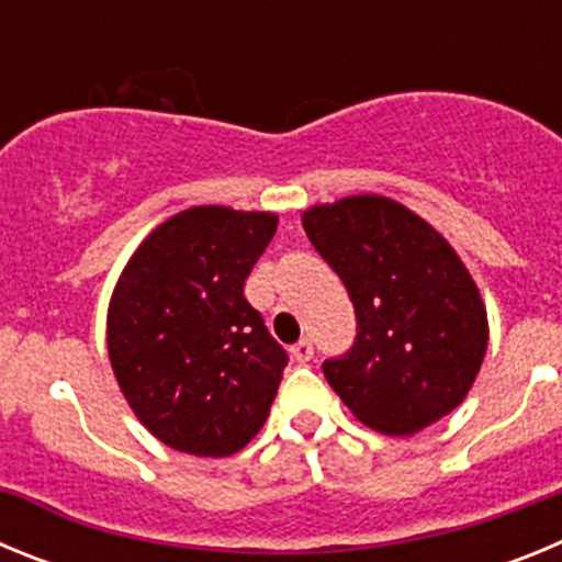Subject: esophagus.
<instances>
[{"mask_svg": "<svg viewBox=\"0 0 562 562\" xmlns=\"http://www.w3.org/2000/svg\"><path fill=\"white\" fill-rule=\"evenodd\" d=\"M312 355H315V349H312V340H301L292 346V360L297 362H310Z\"/></svg>", "mask_w": 562, "mask_h": 562, "instance_id": "esophagus-1", "label": "esophagus"}]
</instances>
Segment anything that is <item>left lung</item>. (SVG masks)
<instances>
[{"mask_svg": "<svg viewBox=\"0 0 562 562\" xmlns=\"http://www.w3.org/2000/svg\"><path fill=\"white\" fill-rule=\"evenodd\" d=\"M301 222L357 312L351 351L324 362L346 408L385 436L453 414L490 340L484 297L453 245L380 193L310 205Z\"/></svg>", "mask_w": 562, "mask_h": 562, "instance_id": "1", "label": "left lung"}]
</instances>
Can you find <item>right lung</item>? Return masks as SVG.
<instances>
[{
  "label": "right lung",
  "instance_id": "obj_1",
  "mask_svg": "<svg viewBox=\"0 0 562 562\" xmlns=\"http://www.w3.org/2000/svg\"><path fill=\"white\" fill-rule=\"evenodd\" d=\"M278 213L196 205L143 238L106 310L114 380L168 448L225 459L265 428L286 355L247 304L245 281Z\"/></svg>",
  "mask_w": 562,
  "mask_h": 562
}]
</instances>
